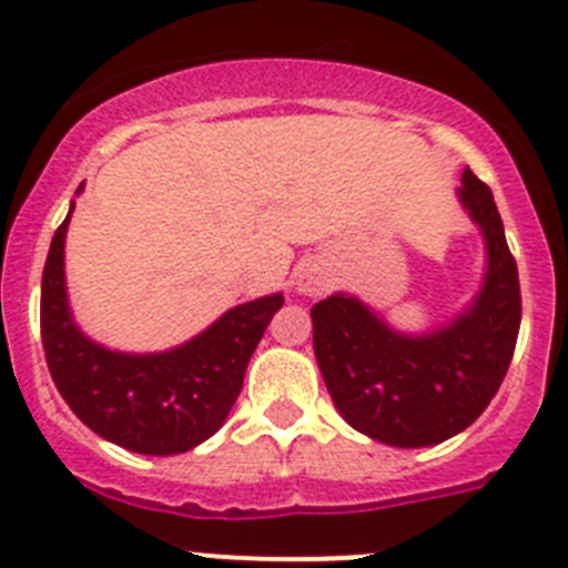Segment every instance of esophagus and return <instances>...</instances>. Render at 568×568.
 Wrapping results in <instances>:
<instances>
[{"mask_svg":"<svg viewBox=\"0 0 568 568\" xmlns=\"http://www.w3.org/2000/svg\"><path fill=\"white\" fill-rule=\"evenodd\" d=\"M328 277H325V272H320L316 265H305L303 272L296 274V291L300 294H308V296H320L328 291Z\"/></svg>","mask_w":568,"mask_h":568,"instance_id":"1","label":"esophagus"}]
</instances>
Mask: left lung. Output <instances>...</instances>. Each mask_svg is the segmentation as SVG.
Masks as SVG:
<instances>
[{
    "mask_svg": "<svg viewBox=\"0 0 568 568\" xmlns=\"http://www.w3.org/2000/svg\"><path fill=\"white\" fill-rule=\"evenodd\" d=\"M456 195L487 246L484 283L462 314L405 334L356 296L334 294L311 308L316 365L336 410L390 447H430L467 430L498 393L518 342V265L493 192L467 170Z\"/></svg>",
    "mask_w": 568,
    "mask_h": 568,
    "instance_id": "8db88e82",
    "label": "left lung"
}]
</instances>
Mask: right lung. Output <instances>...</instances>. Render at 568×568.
Masks as SVG:
<instances>
[{"mask_svg": "<svg viewBox=\"0 0 568 568\" xmlns=\"http://www.w3.org/2000/svg\"><path fill=\"white\" fill-rule=\"evenodd\" d=\"M73 206L55 229L42 274V345L50 376L70 410L106 442L141 456L186 453L223 427L254 347L283 308V294L234 305L206 331L161 354L110 351L75 325L68 303L64 237Z\"/></svg>", "mask_w": 568, "mask_h": 568, "instance_id": "1", "label": "right lung"}]
</instances>
